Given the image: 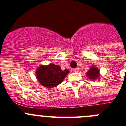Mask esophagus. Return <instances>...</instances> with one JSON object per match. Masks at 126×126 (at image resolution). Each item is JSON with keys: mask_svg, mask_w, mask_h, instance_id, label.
Returning <instances> with one entry per match:
<instances>
[{"mask_svg": "<svg viewBox=\"0 0 126 126\" xmlns=\"http://www.w3.org/2000/svg\"><path fill=\"white\" fill-rule=\"evenodd\" d=\"M73 71L74 72H75V73H78L79 72V69L78 68H75L73 69Z\"/></svg>", "mask_w": 126, "mask_h": 126, "instance_id": "obj_1", "label": "esophagus"}]
</instances>
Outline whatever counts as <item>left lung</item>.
<instances>
[{
    "label": "left lung",
    "instance_id": "1",
    "mask_svg": "<svg viewBox=\"0 0 126 126\" xmlns=\"http://www.w3.org/2000/svg\"><path fill=\"white\" fill-rule=\"evenodd\" d=\"M86 75L88 77V78L90 79V80L94 81V80L100 78L101 74L99 69L94 65H92L90 67L89 71L86 73Z\"/></svg>",
    "mask_w": 126,
    "mask_h": 126
}]
</instances>
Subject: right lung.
I'll list each match as a JSON object with an SVG mask.
<instances>
[{
  "label": "right lung",
  "instance_id": "right-lung-1",
  "mask_svg": "<svg viewBox=\"0 0 126 126\" xmlns=\"http://www.w3.org/2000/svg\"><path fill=\"white\" fill-rule=\"evenodd\" d=\"M35 73L40 84L47 88H52L62 83L69 73V71L68 69L62 71L59 65L50 64L47 65H40Z\"/></svg>",
  "mask_w": 126,
  "mask_h": 126
}]
</instances>
